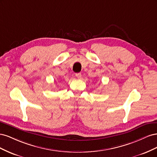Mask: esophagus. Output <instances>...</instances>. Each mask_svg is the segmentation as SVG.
<instances>
[{"mask_svg": "<svg viewBox=\"0 0 157 157\" xmlns=\"http://www.w3.org/2000/svg\"><path fill=\"white\" fill-rule=\"evenodd\" d=\"M75 76H76V77H77V78H81V73H76V74H75Z\"/></svg>", "mask_w": 157, "mask_h": 157, "instance_id": "1", "label": "esophagus"}]
</instances>
